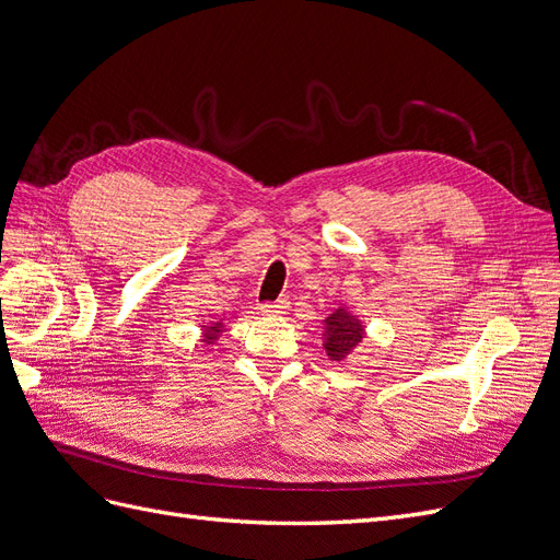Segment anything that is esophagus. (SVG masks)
I'll list each match as a JSON object with an SVG mask.
<instances>
[{
	"instance_id": "obj_1",
	"label": "esophagus",
	"mask_w": 560,
	"mask_h": 560,
	"mask_svg": "<svg viewBox=\"0 0 560 560\" xmlns=\"http://www.w3.org/2000/svg\"><path fill=\"white\" fill-rule=\"evenodd\" d=\"M261 313L264 315H284L290 311V301L287 299H278V301H270V303H261Z\"/></svg>"
}]
</instances>
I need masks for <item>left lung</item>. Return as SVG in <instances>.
<instances>
[{"instance_id": "left-lung-1", "label": "left lung", "mask_w": 560, "mask_h": 560, "mask_svg": "<svg viewBox=\"0 0 560 560\" xmlns=\"http://www.w3.org/2000/svg\"><path fill=\"white\" fill-rule=\"evenodd\" d=\"M325 350L331 360L341 362L348 354L360 346L362 336H364V325L358 319V315H352L350 311L338 308L334 315L325 319Z\"/></svg>"}]
</instances>
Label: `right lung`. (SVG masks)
<instances>
[{"label":"right lung","instance_id":"obj_1","mask_svg":"<svg viewBox=\"0 0 560 560\" xmlns=\"http://www.w3.org/2000/svg\"><path fill=\"white\" fill-rule=\"evenodd\" d=\"M219 327H222V322H217V325H212V327H206V341H208V343H214V341H217V334L222 331Z\"/></svg>","mask_w":560,"mask_h":560}]
</instances>
